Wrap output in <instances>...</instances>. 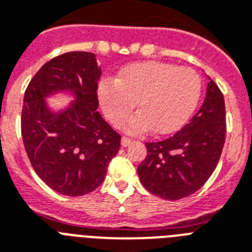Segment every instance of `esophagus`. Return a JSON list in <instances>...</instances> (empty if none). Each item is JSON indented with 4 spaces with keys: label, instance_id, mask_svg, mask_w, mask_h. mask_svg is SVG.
I'll return each instance as SVG.
<instances>
[{
    "label": "esophagus",
    "instance_id": "esophagus-1",
    "mask_svg": "<svg viewBox=\"0 0 252 252\" xmlns=\"http://www.w3.org/2000/svg\"><path fill=\"white\" fill-rule=\"evenodd\" d=\"M130 142H132V141H130L128 137H122V146H123V147H126V146H129Z\"/></svg>",
    "mask_w": 252,
    "mask_h": 252
}]
</instances>
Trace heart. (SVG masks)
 Wrapping results in <instances>:
<instances>
[{"instance_id": "1", "label": "heart", "mask_w": 252, "mask_h": 252, "mask_svg": "<svg viewBox=\"0 0 252 252\" xmlns=\"http://www.w3.org/2000/svg\"><path fill=\"white\" fill-rule=\"evenodd\" d=\"M201 96V79L191 67L143 61L124 66L118 78L105 77L97 86L103 115L118 124L134 109L138 113L120 123L129 133L170 134L193 114Z\"/></svg>"}]
</instances>
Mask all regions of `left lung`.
Returning <instances> with one entry per match:
<instances>
[{"instance_id": "1", "label": "left lung", "mask_w": 252, "mask_h": 252, "mask_svg": "<svg viewBox=\"0 0 252 252\" xmlns=\"http://www.w3.org/2000/svg\"><path fill=\"white\" fill-rule=\"evenodd\" d=\"M210 79V78H209ZM225 141L224 97L210 79L204 103L173 137L147 142V156L137 168L139 181L164 200H181L210 178Z\"/></svg>"}]
</instances>
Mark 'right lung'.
Instances as JSON below:
<instances>
[{"label":"right lung","mask_w":252,"mask_h":252,"mask_svg":"<svg viewBox=\"0 0 252 252\" xmlns=\"http://www.w3.org/2000/svg\"><path fill=\"white\" fill-rule=\"evenodd\" d=\"M101 67L96 55L67 52L37 71L24 94L22 134L38 177L65 196H83L105 179L118 154L120 136L97 111ZM72 98L64 109H51L55 94Z\"/></svg>","instance_id":"right-lung-1"}]
</instances>
